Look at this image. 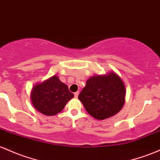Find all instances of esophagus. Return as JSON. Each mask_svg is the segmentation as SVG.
I'll return each instance as SVG.
<instances>
[{
  "label": "esophagus",
  "instance_id": "obj_1",
  "mask_svg": "<svg viewBox=\"0 0 160 160\" xmlns=\"http://www.w3.org/2000/svg\"><path fill=\"white\" fill-rule=\"evenodd\" d=\"M78 94H79V91H76V92L74 93V96H75V98H78Z\"/></svg>",
  "mask_w": 160,
  "mask_h": 160
}]
</instances>
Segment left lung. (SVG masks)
<instances>
[{
    "label": "left lung",
    "instance_id": "8db88e82",
    "mask_svg": "<svg viewBox=\"0 0 160 160\" xmlns=\"http://www.w3.org/2000/svg\"><path fill=\"white\" fill-rule=\"evenodd\" d=\"M125 87L116 73L94 75L87 80L78 95L87 112L97 119L103 120L119 112L125 103Z\"/></svg>",
    "mask_w": 160,
    "mask_h": 160
}]
</instances>
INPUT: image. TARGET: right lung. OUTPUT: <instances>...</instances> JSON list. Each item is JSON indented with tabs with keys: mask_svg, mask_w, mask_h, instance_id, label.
Segmentation results:
<instances>
[{
	"mask_svg": "<svg viewBox=\"0 0 160 160\" xmlns=\"http://www.w3.org/2000/svg\"><path fill=\"white\" fill-rule=\"evenodd\" d=\"M74 97L68 86L62 83L57 75L37 84L32 88V104L41 113L54 116L61 112L66 103Z\"/></svg>",
	"mask_w": 160,
	"mask_h": 160,
	"instance_id": "add662e5",
	"label": "right lung"
}]
</instances>
